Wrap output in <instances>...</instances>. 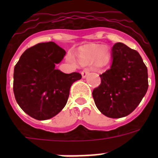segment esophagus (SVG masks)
Masks as SVG:
<instances>
[{
  "instance_id": "1",
  "label": "esophagus",
  "mask_w": 158,
  "mask_h": 158,
  "mask_svg": "<svg viewBox=\"0 0 158 158\" xmlns=\"http://www.w3.org/2000/svg\"><path fill=\"white\" fill-rule=\"evenodd\" d=\"M89 72H90V70H89L88 68H85V69H83V70L81 71V75H82V77L83 78H85L86 77H87V75L89 74Z\"/></svg>"
}]
</instances>
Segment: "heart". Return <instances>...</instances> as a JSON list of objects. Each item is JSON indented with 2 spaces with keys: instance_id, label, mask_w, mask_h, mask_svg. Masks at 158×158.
Wrapping results in <instances>:
<instances>
[{
  "instance_id": "1",
  "label": "heart",
  "mask_w": 158,
  "mask_h": 158,
  "mask_svg": "<svg viewBox=\"0 0 158 158\" xmlns=\"http://www.w3.org/2000/svg\"><path fill=\"white\" fill-rule=\"evenodd\" d=\"M98 59L103 62H105L108 59V54L107 51L97 47H91L84 50L80 54V61L83 64L94 63Z\"/></svg>"
}]
</instances>
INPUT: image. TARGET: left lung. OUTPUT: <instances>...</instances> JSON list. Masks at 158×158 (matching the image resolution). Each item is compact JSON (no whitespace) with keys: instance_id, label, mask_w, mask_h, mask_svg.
<instances>
[{"instance_id":"left-lung-1","label":"left lung","mask_w":158,"mask_h":158,"mask_svg":"<svg viewBox=\"0 0 158 158\" xmlns=\"http://www.w3.org/2000/svg\"><path fill=\"white\" fill-rule=\"evenodd\" d=\"M112 63L100 75L101 83L93 91L95 104L109 118L127 116L136 108L148 89L147 67L135 50L116 43L111 50Z\"/></svg>"}]
</instances>
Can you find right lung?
I'll use <instances>...</instances> for the list:
<instances>
[{
    "label": "right lung",
    "instance_id": "1",
    "mask_svg": "<svg viewBox=\"0 0 158 158\" xmlns=\"http://www.w3.org/2000/svg\"><path fill=\"white\" fill-rule=\"evenodd\" d=\"M65 51L54 42L38 43L27 49L15 65L13 93L24 112L38 120L48 119L62 111L72 84L79 73H64L55 69Z\"/></svg>",
    "mask_w": 158,
    "mask_h": 158
}]
</instances>
